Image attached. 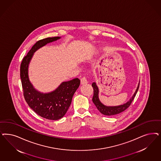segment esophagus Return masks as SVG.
Segmentation results:
<instances>
[{"label":"esophagus","mask_w":161,"mask_h":161,"mask_svg":"<svg viewBox=\"0 0 161 161\" xmlns=\"http://www.w3.org/2000/svg\"><path fill=\"white\" fill-rule=\"evenodd\" d=\"M88 83V81L86 80V79L83 77L80 79V85H85V84H86Z\"/></svg>","instance_id":"obj_1"}]
</instances>
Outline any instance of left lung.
<instances>
[{
    "instance_id": "left-lung-1",
    "label": "left lung",
    "mask_w": 161,
    "mask_h": 161,
    "mask_svg": "<svg viewBox=\"0 0 161 161\" xmlns=\"http://www.w3.org/2000/svg\"><path fill=\"white\" fill-rule=\"evenodd\" d=\"M92 86L93 89V96L92 97V101L95 105L97 108L98 109L99 111L101 114H104L105 115H113L116 114H119L121 112L124 111L130 106L132 101L135 98V96L138 91V89L139 88V83L138 85V86L136 89V91H135L134 95L133 97L130 99V100L127 102L125 104L123 105H120L118 106H106L101 101H99L98 97L99 89L97 85H96L95 82H93L92 84Z\"/></svg>"
}]
</instances>
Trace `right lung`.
<instances>
[{"instance_id":"1","label":"right lung","mask_w":161,"mask_h":161,"mask_svg":"<svg viewBox=\"0 0 161 161\" xmlns=\"http://www.w3.org/2000/svg\"><path fill=\"white\" fill-rule=\"evenodd\" d=\"M60 38V36L48 37L38 41L23 58L20 68L21 83L26 103L38 115L52 120L60 119L66 113L80 81L78 78H75L63 82L51 92L42 93L34 88L29 80L28 66L34 52L47 43Z\"/></svg>"}]
</instances>
